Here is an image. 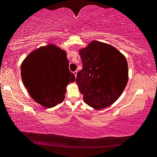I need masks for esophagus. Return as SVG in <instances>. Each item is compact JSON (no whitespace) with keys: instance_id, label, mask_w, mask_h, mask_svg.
Masks as SVG:
<instances>
[{"instance_id":"34e87169","label":"esophagus","mask_w":157,"mask_h":157,"mask_svg":"<svg viewBox=\"0 0 157 157\" xmlns=\"http://www.w3.org/2000/svg\"><path fill=\"white\" fill-rule=\"evenodd\" d=\"M77 72H78V71H74V76H75V77H76V76H77Z\"/></svg>"}]
</instances>
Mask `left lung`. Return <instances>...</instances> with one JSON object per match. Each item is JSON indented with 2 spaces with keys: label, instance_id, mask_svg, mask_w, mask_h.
I'll list each match as a JSON object with an SVG mask.
<instances>
[{
  "label": "left lung",
  "instance_id": "obj_1",
  "mask_svg": "<svg viewBox=\"0 0 157 157\" xmlns=\"http://www.w3.org/2000/svg\"><path fill=\"white\" fill-rule=\"evenodd\" d=\"M83 69L76 83L85 103L101 109L114 103L128 80V63L119 51L108 44L92 41L79 51Z\"/></svg>",
  "mask_w": 157,
  "mask_h": 157
}]
</instances>
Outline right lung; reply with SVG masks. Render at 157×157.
<instances>
[{"label":"right lung","instance_id":"add662e5","mask_svg":"<svg viewBox=\"0 0 157 157\" xmlns=\"http://www.w3.org/2000/svg\"><path fill=\"white\" fill-rule=\"evenodd\" d=\"M21 70L23 83L30 96L48 108L62 102L68 83L75 81L69 70L65 52L53 45L40 47L30 53Z\"/></svg>","mask_w":157,"mask_h":157}]
</instances>
